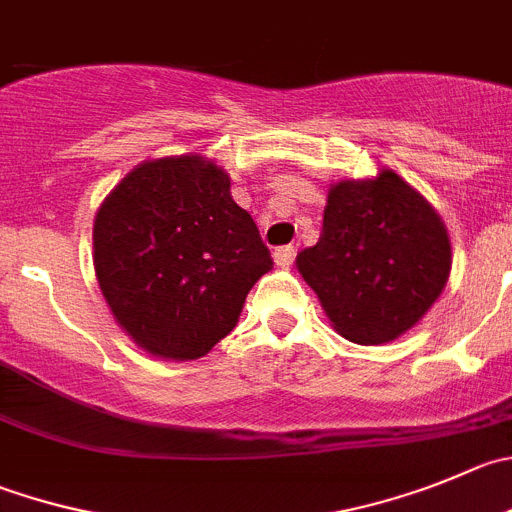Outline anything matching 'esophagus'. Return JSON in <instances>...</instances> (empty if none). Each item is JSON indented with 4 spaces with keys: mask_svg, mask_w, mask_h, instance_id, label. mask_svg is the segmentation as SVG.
Instances as JSON below:
<instances>
[{
    "mask_svg": "<svg viewBox=\"0 0 512 512\" xmlns=\"http://www.w3.org/2000/svg\"><path fill=\"white\" fill-rule=\"evenodd\" d=\"M274 259H276V266H281V269H289V266L294 264V259H296V248L294 246L276 248Z\"/></svg>",
    "mask_w": 512,
    "mask_h": 512,
    "instance_id": "esophagus-1",
    "label": "esophagus"
}]
</instances>
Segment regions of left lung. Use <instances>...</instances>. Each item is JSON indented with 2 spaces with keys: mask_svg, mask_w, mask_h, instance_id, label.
I'll return each mask as SVG.
<instances>
[{
  "mask_svg": "<svg viewBox=\"0 0 512 512\" xmlns=\"http://www.w3.org/2000/svg\"><path fill=\"white\" fill-rule=\"evenodd\" d=\"M450 266L440 213L389 168L332 186L319 241L296 256L334 329L357 344L410 332L440 299Z\"/></svg>",
  "mask_w": 512,
  "mask_h": 512,
  "instance_id": "8db88e82",
  "label": "left lung"
}]
</instances>
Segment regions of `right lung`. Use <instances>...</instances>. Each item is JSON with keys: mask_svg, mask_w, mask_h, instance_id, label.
<instances>
[{"mask_svg": "<svg viewBox=\"0 0 512 512\" xmlns=\"http://www.w3.org/2000/svg\"><path fill=\"white\" fill-rule=\"evenodd\" d=\"M92 246L115 321L163 359L211 352L274 266L253 218L231 198L228 173L201 155L130 170L102 201Z\"/></svg>", "mask_w": 512, "mask_h": 512, "instance_id": "1", "label": "right lung"}]
</instances>
